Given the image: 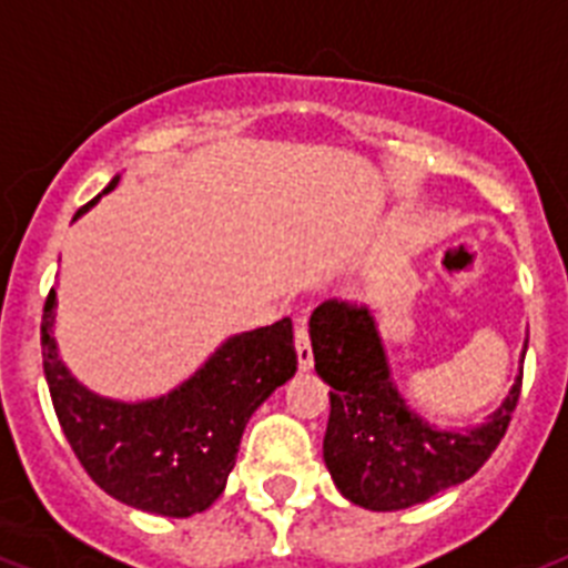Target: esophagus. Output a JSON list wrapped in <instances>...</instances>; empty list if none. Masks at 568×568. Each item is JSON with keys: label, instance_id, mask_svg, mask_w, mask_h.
Wrapping results in <instances>:
<instances>
[{"label": "esophagus", "instance_id": "1", "mask_svg": "<svg viewBox=\"0 0 568 568\" xmlns=\"http://www.w3.org/2000/svg\"><path fill=\"white\" fill-rule=\"evenodd\" d=\"M295 354H298V365H302V368H311L313 351L311 334H307V322H304V318H298V325H295Z\"/></svg>", "mask_w": 568, "mask_h": 568}]
</instances>
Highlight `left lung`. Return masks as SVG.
<instances>
[{"label": "left lung", "instance_id": "left-lung-1", "mask_svg": "<svg viewBox=\"0 0 568 568\" xmlns=\"http://www.w3.org/2000/svg\"><path fill=\"white\" fill-rule=\"evenodd\" d=\"M313 359L331 392L325 464L345 499L372 510L426 503L479 470L508 433L523 374L485 426L438 433L406 409L383 357L372 313L327 298L311 316Z\"/></svg>", "mask_w": 568, "mask_h": 568}]
</instances>
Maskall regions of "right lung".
Returning <instances> with one entry per match:
<instances>
[{
    "instance_id": "add662e5",
    "label": "right lung",
    "mask_w": 568,
    "mask_h": 568,
    "mask_svg": "<svg viewBox=\"0 0 568 568\" xmlns=\"http://www.w3.org/2000/svg\"><path fill=\"white\" fill-rule=\"evenodd\" d=\"M115 182L119 176L104 194ZM51 322L54 290L42 304L40 345L42 372L65 442L101 490L162 517L200 514L223 494L246 420L298 365L293 325L281 318L229 339L171 395L115 403L95 397L65 372Z\"/></svg>"
}]
</instances>
